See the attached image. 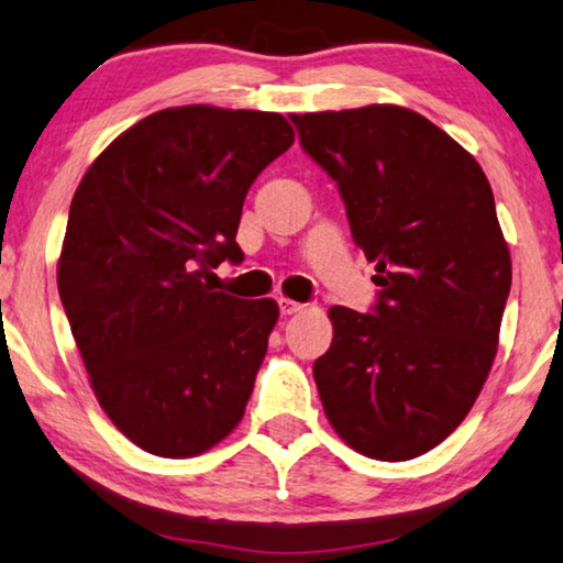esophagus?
Masks as SVG:
<instances>
[{
  "mask_svg": "<svg viewBox=\"0 0 563 563\" xmlns=\"http://www.w3.org/2000/svg\"><path fill=\"white\" fill-rule=\"evenodd\" d=\"M278 308L283 316H292V313H300V310H303V306L296 303V300H290V298H278Z\"/></svg>",
  "mask_w": 563,
  "mask_h": 563,
  "instance_id": "34e87169",
  "label": "esophagus"
}]
</instances>
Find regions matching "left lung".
I'll list each match as a JSON object with an SVG mask.
<instances>
[{
  "label": "left lung",
  "instance_id": "8db88e82",
  "mask_svg": "<svg viewBox=\"0 0 563 563\" xmlns=\"http://www.w3.org/2000/svg\"><path fill=\"white\" fill-rule=\"evenodd\" d=\"M290 121L339 187L379 285L374 313L329 310L333 341L313 364L323 412L366 457H419L467 417L498 351L510 253L488 176L399 106Z\"/></svg>",
  "mask_w": 563,
  "mask_h": 563
}]
</instances>
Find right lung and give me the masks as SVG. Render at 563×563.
I'll use <instances>...</instances> for the list:
<instances>
[{
	"label": "right lung",
	"mask_w": 563,
	"mask_h": 563,
	"mask_svg": "<svg viewBox=\"0 0 563 563\" xmlns=\"http://www.w3.org/2000/svg\"><path fill=\"white\" fill-rule=\"evenodd\" d=\"M290 144L280 113L166 108L75 191L57 290L100 407L151 455L195 457L245 415L278 303L212 290L209 275L242 263V201Z\"/></svg>",
	"instance_id": "1"
}]
</instances>
